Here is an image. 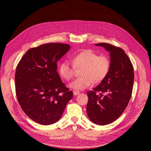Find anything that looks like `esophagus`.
Returning <instances> with one entry per match:
<instances>
[{
	"label": "esophagus",
	"instance_id": "obj_1",
	"mask_svg": "<svg viewBox=\"0 0 151 151\" xmlns=\"http://www.w3.org/2000/svg\"><path fill=\"white\" fill-rule=\"evenodd\" d=\"M80 92L78 91H73V94L75 95V96H77V95L80 94Z\"/></svg>",
	"mask_w": 151,
	"mask_h": 151
}]
</instances>
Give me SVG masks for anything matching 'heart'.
<instances>
[{"label": "heart", "mask_w": 151, "mask_h": 151, "mask_svg": "<svg viewBox=\"0 0 151 151\" xmlns=\"http://www.w3.org/2000/svg\"><path fill=\"white\" fill-rule=\"evenodd\" d=\"M72 64L62 62L59 67L60 75L67 81L73 78L75 68L80 69L81 77L70 84L71 88L83 90L94 83H100L107 76L110 68V60L105 55H98L91 50H85L71 57Z\"/></svg>", "instance_id": "b5f03b06"}]
</instances>
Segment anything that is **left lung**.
Wrapping results in <instances>:
<instances>
[{"mask_svg":"<svg viewBox=\"0 0 151 151\" xmlns=\"http://www.w3.org/2000/svg\"><path fill=\"white\" fill-rule=\"evenodd\" d=\"M96 45L109 51L110 68L100 84L87 93V113L92 122L105 125L115 121L127 106L132 93L134 71L130 59L121 47L106 43Z\"/></svg>","mask_w":151,"mask_h":151,"instance_id":"obj_1","label":"left lung"}]
</instances>
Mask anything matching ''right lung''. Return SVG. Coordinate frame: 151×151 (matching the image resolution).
Returning <instances> with one entry per match:
<instances>
[{
    "mask_svg": "<svg viewBox=\"0 0 151 151\" xmlns=\"http://www.w3.org/2000/svg\"><path fill=\"white\" fill-rule=\"evenodd\" d=\"M70 48L68 44L45 43L29 49L18 63L16 95L23 111L38 124L58 121L73 97L57 71L58 61Z\"/></svg>",
    "mask_w": 151,
    "mask_h": 151,
    "instance_id": "add662e5",
    "label": "right lung"
}]
</instances>
